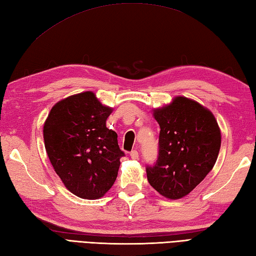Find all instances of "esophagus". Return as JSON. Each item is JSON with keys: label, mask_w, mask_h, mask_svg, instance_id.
<instances>
[{"label": "esophagus", "mask_w": 256, "mask_h": 256, "mask_svg": "<svg viewBox=\"0 0 256 256\" xmlns=\"http://www.w3.org/2000/svg\"><path fill=\"white\" fill-rule=\"evenodd\" d=\"M130 156H131L132 160H138V150H132L130 153Z\"/></svg>", "instance_id": "esophagus-1"}]
</instances>
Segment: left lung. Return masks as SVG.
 Listing matches in <instances>:
<instances>
[{"instance_id": "left-lung-1", "label": "left lung", "mask_w": 256, "mask_h": 256, "mask_svg": "<svg viewBox=\"0 0 256 256\" xmlns=\"http://www.w3.org/2000/svg\"><path fill=\"white\" fill-rule=\"evenodd\" d=\"M160 124L158 160L146 168L148 180L162 197L184 198L214 168L221 146V131L214 114L199 102L178 96L156 108Z\"/></svg>"}]
</instances>
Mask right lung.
I'll return each instance as SVG.
<instances>
[{"instance_id": "obj_1", "label": "right lung", "mask_w": 256, "mask_h": 256, "mask_svg": "<svg viewBox=\"0 0 256 256\" xmlns=\"http://www.w3.org/2000/svg\"><path fill=\"white\" fill-rule=\"evenodd\" d=\"M112 111L94 92L84 91L58 101L44 123L48 158L64 187L79 198L103 197L116 179L124 153L118 134L106 125Z\"/></svg>"}]
</instances>
